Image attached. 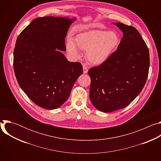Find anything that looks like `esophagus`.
I'll list each match as a JSON object with an SVG mask.
<instances>
[{
    "instance_id": "obj_1",
    "label": "esophagus",
    "mask_w": 161,
    "mask_h": 161,
    "mask_svg": "<svg viewBox=\"0 0 161 161\" xmlns=\"http://www.w3.org/2000/svg\"><path fill=\"white\" fill-rule=\"evenodd\" d=\"M83 73L86 74L88 72V68L85 65H83Z\"/></svg>"
}]
</instances>
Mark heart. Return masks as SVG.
I'll return each instance as SVG.
<instances>
[{"instance_id":"b5f03b06","label":"heart","mask_w":161,"mask_h":161,"mask_svg":"<svg viewBox=\"0 0 161 161\" xmlns=\"http://www.w3.org/2000/svg\"><path fill=\"white\" fill-rule=\"evenodd\" d=\"M120 41V36L114 31L92 30L79 34L75 40L69 37L66 42V48L69 55L75 58L81 57V49L86 52V59L90 64L101 65L117 50Z\"/></svg>"}]
</instances>
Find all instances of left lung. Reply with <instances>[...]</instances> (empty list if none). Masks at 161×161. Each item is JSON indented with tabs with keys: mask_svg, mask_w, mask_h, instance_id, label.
Segmentation results:
<instances>
[{
	"mask_svg": "<svg viewBox=\"0 0 161 161\" xmlns=\"http://www.w3.org/2000/svg\"><path fill=\"white\" fill-rule=\"evenodd\" d=\"M123 32L117 50L104 63L90 69V99L98 110L109 113L127 106L147 81L150 54L137 30L113 23Z\"/></svg>",
	"mask_w": 161,
	"mask_h": 161,
	"instance_id": "1",
	"label": "left lung"
}]
</instances>
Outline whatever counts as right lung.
I'll return each mask as SVG.
<instances>
[{
  "instance_id": "add662e5",
  "label": "right lung",
  "mask_w": 161,
  "mask_h": 161,
  "mask_svg": "<svg viewBox=\"0 0 161 161\" xmlns=\"http://www.w3.org/2000/svg\"><path fill=\"white\" fill-rule=\"evenodd\" d=\"M76 18L34 19L18 37L13 67L17 81L31 100L48 109L61 106L83 73L80 62L68 61L65 37Z\"/></svg>"
}]
</instances>
